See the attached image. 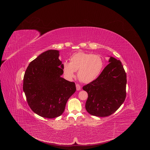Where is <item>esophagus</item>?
Here are the masks:
<instances>
[{
    "label": "esophagus",
    "instance_id": "1",
    "mask_svg": "<svg viewBox=\"0 0 150 150\" xmlns=\"http://www.w3.org/2000/svg\"><path fill=\"white\" fill-rule=\"evenodd\" d=\"M76 90L77 91H80V90H81V87H80V86L78 84H76Z\"/></svg>",
    "mask_w": 150,
    "mask_h": 150
}]
</instances>
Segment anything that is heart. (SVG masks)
Listing matches in <instances>:
<instances>
[{
	"label": "heart",
	"mask_w": 150,
	"mask_h": 150,
	"mask_svg": "<svg viewBox=\"0 0 150 150\" xmlns=\"http://www.w3.org/2000/svg\"><path fill=\"white\" fill-rule=\"evenodd\" d=\"M103 66V59L100 55L78 52L70 57V62L62 63V70L66 78H73L78 71L79 79L84 83H89L99 76Z\"/></svg>",
	"instance_id": "obj_1"
}]
</instances>
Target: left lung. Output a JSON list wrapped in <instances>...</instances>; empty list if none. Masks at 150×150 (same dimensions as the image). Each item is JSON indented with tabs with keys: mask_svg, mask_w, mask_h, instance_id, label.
I'll return each mask as SVG.
<instances>
[{
	"mask_svg": "<svg viewBox=\"0 0 150 150\" xmlns=\"http://www.w3.org/2000/svg\"><path fill=\"white\" fill-rule=\"evenodd\" d=\"M108 62L97 78L83 87L88 94L86 110L93 116L112 114L126 97L127 75L121 61L110 57Z\"/></svg>",
	"mask_w": 150,
	"mask_h": 150,
	"instance_id": "obj_1",
	"label": "left lung"
}]
</instances>
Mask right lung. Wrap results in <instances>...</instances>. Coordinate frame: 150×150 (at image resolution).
Segmentation results:
<instances>
[{
	"instance_id": "obj_1",
	"label": "right lung",
	"mask_w": 150,
	"mask_h": 150,
	"mask_svg": "<svg viewBox=\"0 0 150 150\" xmlns=\"http://www.w3.org/2000/svg\"><path fill=\"white\" fill-rule=\"evenodd\" d=\"M59 52L48 50L32 61L23 77L28 103L37 115L55 118L62 114L67 100L76 91L74 82L61 77L64 72Z\"/></svg>"
}]
</instances>
